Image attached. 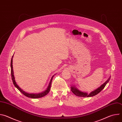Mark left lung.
<instances>
[{"label":"left lung","mask_w":122,"mask_h":122,"mask_svg":"<svg viewBox=\"0 0 122 122\" xmlns=\"http://www.w3.org/2000/svg\"><path fill=\"white\" fill-rule=\"evenodd\" d=\"M111 79V76L108 79V80L104 82L103 84H102L100 87L95 90L92 91L91 92L90 94H88L86 92H81V91L79 90L77 88H76V87L74 85H72L71 86V90L72 92V93L75 94L76 96L80 97H93L94 96L97 95V94H98L99 92H100L105 87L107 83Z\"/></svg>","instance_id":"obj_1"}]
</instances>
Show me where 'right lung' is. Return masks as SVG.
<instances>
[{
  "mask_svg": "<svg viewBox=\"0 0 122 122\" xmlns=\"http://www.w3.org/2000/svg\"><path fill=\"white\" fill-rule=\"evenodd\" d=\"M13 57V56H12L11 59V62H10V67H11V79L13 82V84L14 85L15 87L18 89L23 95H24L25 96L30 97V98H41L42 97L46 95H47L48 93L49 92L50 89H51V81H52V80H53V78L54 76V75L51 77V81H50V83L48 85V87L47 88L46 90H45L44 91L39 93V94H30V93H28L25 92V91H24L23 90H22L20 87L18 85L15 81V78H14V73H13V66H12V58Z\"/></svg>",
  "mask_w": 122,
  "mask_h": 122,
  "instance_id": "1",
  "label": "right lung"
}]
</instances>
